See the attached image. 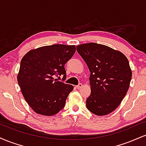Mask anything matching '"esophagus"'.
Here are the masks:
<instances>
[{"mask_svg":"<svg viewBox=\"0 0 146 146\" xmlns=\"http://www.w3.org/2000/svg\"><path fill=\"white\" fill-rule=\"evenodd\" d=\"M82 86H83L82 84H79L78 86H75V88H76L77 89H80V88H82Z\"/></svg>","mask_w":146,"mask_h":146,"instance_id":"34e87169","label":"esophagus"}]
</instances>
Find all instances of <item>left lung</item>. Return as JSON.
Listing matches in <instances>:
<instances>
[{
  "instance_id": "obj_1",
  "label": "left lung",
  "mask_w": 146,
  "mask_h": 146,
  "mask_svg": "<svg viewBox=\"0 0 146 146\" xmlns=\"http://www.w3.org/2000/svg\"><path fill=\"white\" fill-rule=\"evenodd\" d=\"M90 72V96L86 107L99 116L114 111L128 91L132 78L128 60L121 52L104 44L86 43L76 46Z\"/></svg>"
}]
</instances>
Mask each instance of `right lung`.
<instances>
[{"label":"right lung","instance_id":"right-lung-1","mask_svg":"<svg viewBox=\"0 0 146 146\" xmlns=\"http://www.w3.org/2000/svg\"><path fill=\"white\" fill-rule=\"evenodd\" d=\"M75 51V45L53 44L31 50L22 58L18 83L35 113L52 116L64 108L73 86L54 78L63 75L66 79L64 64Z\"/></svg>","mask_w":146,"mask_h":146}]
</instances>
